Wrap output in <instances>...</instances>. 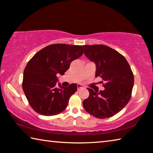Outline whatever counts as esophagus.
Returning a JSON list of instances; mask_svg holds the SVG:
<instances>
[{"mask_svg":"<svg viewBox=\"0 0 153 153\" xmlns=\"http://www.w3.org/2000/svg\"><path fill=\"white\" fill-rule=\"evenodd\" d=\"M77 90H81V89H82L83 88H84V87H83V86H82V85H80V84H78V85H77Z\"/></svg>","mask_w":153,"mask_h":153,"instance_id":"obj_1","label":"esophagus"}]
</instances>
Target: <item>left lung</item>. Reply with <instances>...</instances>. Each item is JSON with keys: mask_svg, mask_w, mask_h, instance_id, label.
Wrapping results in <instances>:
<instances>
[{"mask_svg": "<svg viewBox=\"0 0 153 153\" xmlns=\"http://www.w3.org/2000/svg\"><path fill=\"white\" fill-rule=\"evenodd\" d=\"M84 54L97 66L95 77L104 81V90L87 88L89 97L83 101L84 109L99 119L113 117L128 104L134 86V74L124 56L109 46L84 45Z\"/></svg>", "mask_w": 153, "mask_h": 153, "instance_id": "8db88e82", "label": "left lung"}]
</instances>
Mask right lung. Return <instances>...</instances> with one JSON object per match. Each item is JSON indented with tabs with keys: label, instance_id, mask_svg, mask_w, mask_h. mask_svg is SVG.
Instances as JSON below:
<instances>
[{
	"label": "right lung",
	"instance_id": "1",
	"mask_svg": "<svg viewBox=\"0 0 153 153\" xmlns=\"http://www.w3.org/2000/svg\"><path fill=\"white\" fill-rule=\"evenodd\" d=\"M82 46L55 44L33 55L24 71L22 87L30 105L36 113L55 115L65 109L69 98L77 91V84L56 86L57 76L64 75L71 63L81 56Z\"/></svg>",
	"mask_w": 153,
	"mask_h": 153
}]
</instances>
